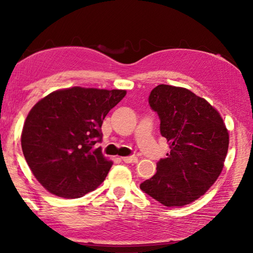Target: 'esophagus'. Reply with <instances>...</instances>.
<instances>
[{"label": "esophagus", "mask_w": 253, "mask_h": 253, "mask_svg": "<svg viewBox=\"0 0 253 253\" xmlns=\"http://www.w3.org/2000/svg\"><path fill=\"white\" fill-rule=\"evenodd\" d=\"M122 160L127 163V164H130V163H137V157H134V156H127V157H123Z\"/></svg>", "instance_id": "esophagus-1"}]
</instances>
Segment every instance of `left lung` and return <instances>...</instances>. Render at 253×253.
I'll list each match as a JSON object with an SVG mask.
<instances>
[{"label": "left lung", "mask_w": 253, "mask_h": 253, "mask_svg": "<svg viewBox=\"0 0 253 253\" xmlns=\"http://www.w3.org/2000/svg\"><path fill=\"white\" fill-rule=\"evenodd\" d=\"M149 105L160 116L170 152L140 188L165 207H184L204 195L220 176L229 130L219 111L186 88L158 84Z\"/></svg>", "instance_id": "left-lung-1"}]
</instances>
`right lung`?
I'll list each match as a JSON object with an SVG mask.
<instances>
[{"mask_svg":"<svg viewBox=\"0 0 253 253\" xmlns=\"http://www.w3.org/2000/svg\"><path fill=\"white\" fill-rule=\"evenodd\" d=\"M122 89L71 87L49 93L25 119L21 146L34 177L51 194L78 199L105 181L113 162L102 155L106 115L124 97Z\"/></svg>","mask_w":253,"mask_h":253,"instance_id":"right-lung-1","label":"right lung"}]
</instances>
